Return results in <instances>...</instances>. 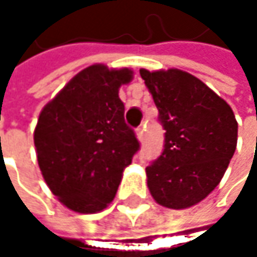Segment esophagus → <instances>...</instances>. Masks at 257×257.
Here are the masks:
<instances>
[{"label": "esophagus", "instance_id": "esophagus-1", "mask_svg": "<svg viewBox=\"0 0 257 257\" xmlns=\"http://www.w3.org/2000/svg\"><path fill=\"white\" fill-rule=\"evenodd\" d=\"M137 138H138L140 141L144 140V126H138V128H137Z\"/></svg>", "mask_w": 257, "mask_h": 257}]
</instances>
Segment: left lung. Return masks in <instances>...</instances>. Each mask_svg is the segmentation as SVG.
Here are the masks:
<instances>
[{"mask_svg": "<svg viewBox=\"0 0 257 257\" xmlns=\"http://www.w3.org/2000/svg\"><path fill=\"white\" fill-rule=\"evenodd\" d=\"M140 76L165 129L164 150L146 168L147 186L164 207H192L214 190L233 156L238 134L233 111L189 73L140 70Z\"/></svg>", "mask_w": 257, "mask_h": 257, "instance_id": "1", "label": "left lung"}]
</instances>
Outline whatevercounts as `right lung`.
I'll list each match as a JSON object with an SVG mask.
<instances>
[{"label":"right lung","mask_w":257,"mask_h":257,"mask_svg":"<svg viewBox=\"0 0 257 257\" xmlns=\"http://www.w3.org/2000/svg\"><path fill=\"white\" fill-rule=\"evenodd\" d=\"M131 78L128 68L90 65L40 113L34 144L41 174L52 193L73 211L104 210L140 150L119 98V87Z\"/></svg>","instance_id":"1"}]
</instances>
